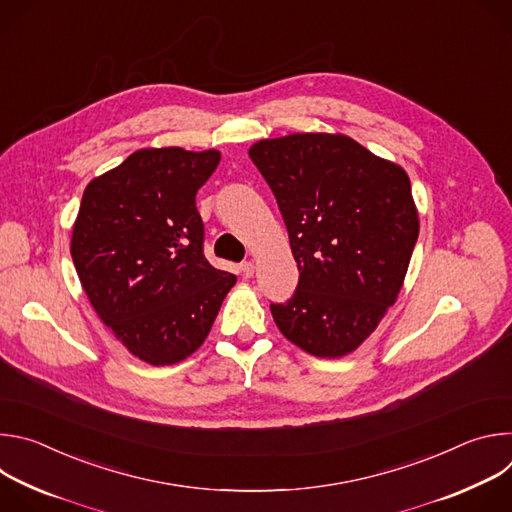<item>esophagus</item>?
Wrapping results in <instances>:
<instances>
[{
    "mask_svg": "<svg viewBox=\"0 0 512 512\" xmlns=\"http://www.w3.org/2000/svg\"><path fill=\"white\" fill-rule=\"evenodd\" d=\"M241 273H243V277H251V275L255 273L253 261H243V263H241Z\"/></svg>",
    "mask_w": 512,
    "mask_h": 512,
    "instance_id": "1",
    "label": "esophagus"
}]
</instances>
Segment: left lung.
Returning <instances> with one entry per match:
<instances>
[{
  "mask_svg": "<svg viewBox=\"0 0 512 512\" xmlns=\"http://www.w3.org/2000/svg\"><path fill=\"white\" fill-rule=\"evenodd\" d=\"M249 158L300 269L294 296L271 304L277 328L320 358L356 350L395 304L417 243L407 172L340 133L261 139Z\"/></svg>",
  "mask_w": 512,
  "mask_h": 512,
  "instance_id": "obj_1",
  "label": "left lung"
}]
</instances>
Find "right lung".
<instances>
[{
  "instance_id": "obj_1",
  "label": "right lung",
  "mask_w": 512,
  "mask_h": 512,
  "mask_svg": "<svg viewBox=\"0 0 512 512\" xmlns=\"http://www.w3.org/2000/svg\"><path fill=\"white\" fill-rule=\"evenodd\" d=\"M221 152L148 148L89 182L70 255L117 340L154 367L200 348L237 277L202 251L198 188Z\"/></svg>"
}]
</instances>
